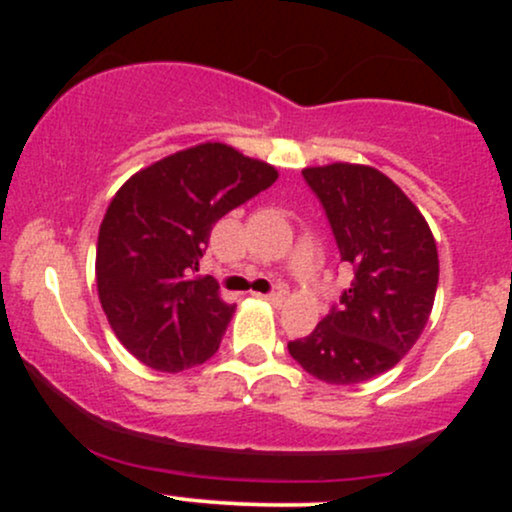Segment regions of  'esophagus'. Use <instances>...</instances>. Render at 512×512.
I'll list each match as a JSON object with an SVG mask.
<instances>
[{"mask_svg":"<svg viewBox=\"0 0 512 512\" xmlns=\"http://www.w3.org/2000/svg\"><path fill=\"white\" fill-rule=\"evenodd\" d=\"M264 301H269L272 305H281L284 303V293L281 291H272V293H267V296H262Z\"/></svg>","mask_w":512,"mask_h":512,"instance_id":"esophagus-1","label":"esophagus"}]
</instances>
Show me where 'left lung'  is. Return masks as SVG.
<instances>
[{
    "instance_id": "obj_1",
    "label": "left lung",
    "mask_w": 512,
    "mask_h": 512,
    "mask_svg": "<svg viewBox=\"0 0 512 512\" xmlns=\"http://www.w3.org/2000/svg\"><path fill=\"white\" fill-rule=\"evenodd\" d=\"M351 286L308 337L289 342L305 373L358 385L402 361L424 332L438 289V250L414 202L387 175L358 163L305 168Z\"/></svg>"
}]
</instances>
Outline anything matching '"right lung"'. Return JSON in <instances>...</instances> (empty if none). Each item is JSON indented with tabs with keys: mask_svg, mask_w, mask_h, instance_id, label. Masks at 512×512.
<instances>
[{
	"mask_svg": "<svg viewBox=\"0 0 512 512\" xmlns=\"http://www.w3.org/2000/svg\"><path fill=\"white\" fill-rule=\"evenodd\" d=\"M279 178L274 166L207 142L161 158L117 190L96 250L98 298L117 339L161 373L209 361L236 305L195 276L214 223Z\"/></svg>",
	"mask_w": 512,
	"mask_h": 512,
	"instance_id": "add662e5",
	"label": "right lung"
}]
</instances>
